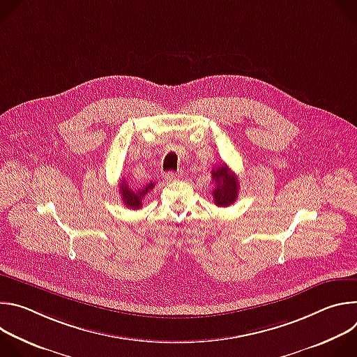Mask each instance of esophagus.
<instances>
[{
	"mask_svg": "<svg viewBox=\"0 0 357 357\" xmlns=\"http://www.w3.org/2000/svg\"><path fill=\"white\" fill-rule=\"evenodd\" d=\"M165 179L168 181V182H174V181H176V179H179V174L178 172H167L165 174Z\"/></svg>",
	"mask_w": 357,
	"mask_h": 357,
	"instance_id": "esophagus-1",
	"label": "esophagus"
}]
</instances>
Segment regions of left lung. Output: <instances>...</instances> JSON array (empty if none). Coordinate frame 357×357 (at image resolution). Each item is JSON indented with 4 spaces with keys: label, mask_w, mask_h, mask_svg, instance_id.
I'll list each match as a JSON object with an SVG mask.
<instances>
[{
    "label": "left lung",
    "mask_w": 357,
    "mask_h": 357,
    "mask_svg": "<svg viewBox=\"0 0 357 357\" xmlns=\"http://www.w3.org/2000/svg\"><path fill=\"white\" fill-rule=\"evenodd\" d=\"M212 182H213V202L218 206H230L236 202L238 193V179L229 169L226 164H220L212 169Z\"/></svg>",
    "instance_id": "obj_1"
}]
</instances>
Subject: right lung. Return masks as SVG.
I'll list each match as a JSON object with an SVG mask.
<instances>
[{
  "label": "right lung",
  "instance_id": "1",
  "mask_svg": "<svg viewBox=\"0 0 357 357\" xmlns=\"http://www.w3.org/2000/svg\"><path fill=\"white\" fill-rule=\"evenodd\" d=\"M154 182H149L145 186H141L138 189H131V186H128L127 181L123 179L120 183V195L123 199V203L128 208V209H141L142 208V199L144 196L154 188Z\"/></svg>",
  "mask_w": 357,
  "mask_h": 357
}]
</instances>
